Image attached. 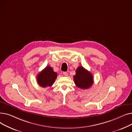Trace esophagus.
I'll return each mask as SVG.
<instances>
[{"instance_id":"1","label":"esophagus","mask_w":132,"mask_h":132,"mask_svg":"<svg viewBox=\"0 0 132 132\" xmlns=\"http://www.w3.org/2000/svg\"><path fill=\"white\" fill-rule=\"evenodd\" d=\"M62 74H63V75H64V76H66H66L68 75V73H67L66 72H64L63 73H62Z\"/></svg>"}]
</instances>
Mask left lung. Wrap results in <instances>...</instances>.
Instances as JSON below:
<instances>
[{"instance_id":"left-lung-1","label":"left lung","mask_w":132,"mask_h":132,"mask_svg":"<svg viewBox=\"0 0 132 132\" xmlns=\"http://www.w3.org/2000/svg\"><path fill=\"white\" fill-rule=\"evenodd\" d=\"M73 79L75 85L83 89L89 88L94 83L92 74L82 66H79L77 68Z\"/></svg>"}]
</instances>
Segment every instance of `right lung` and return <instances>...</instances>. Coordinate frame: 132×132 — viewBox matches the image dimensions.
<instances>
[{
    "label": "right lung",
    "mask_w": 132,
    "mask_h": 132,
    "mask_svg": "<svg viewBox=\"0 0 132 132\" xmlns=\"http://www.w3.org/2000/svg\"><path fill=\"white\" fill-rule=\"evenodd\" d=\"M57 77V74L54 72L52 67L46 66L37 76L38 84L42 87H51Z\"/></svg>",
    "instance_id": "add662e5"
}]
</instances>
